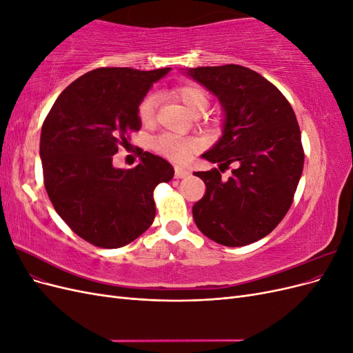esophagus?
Instances as JSON below:
<instances>
[{
    "label": "esophagus",
    "instance_id": "1",
    "mask_svg": "<svg viewBox=\"0 0 353 353\" xmlns=\"http://www.w3.org/2000/svg\"><path fill=\"white\" fill-rule=\"evenodd\" d=\"M190 175V170L188 169H183V168H175V178L181 179V178H187Z\"/></svg>",
    "mask_w": 353,
    "mask_h": 353
}]
</instances>
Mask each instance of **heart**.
Masks as SVG:
<instances>
[{
  "label": "heart",
  "mask_w": 353,
  "mask_h": 353,
  "mask_svg": "<svg viewBox=\"0 0 353 353\" xmlns=\"http://www.w3.org/2000/svg\"><path fill=\"white\" fill-rule=\"evenodd\" d=\"M174 97L183 103L187 110L193 114L205 113L210 104L209 92L200 85H181L172 90ZM157 109L156 95L148 94L138 104V117L141 123L150 125L154 121ZM200 148V143L194 137H178L172 134H162L153 141V150L170 162L184 165L193 157Z\"/></svg>",
  "instance_id": "b5f03b06"
}]
</instances>
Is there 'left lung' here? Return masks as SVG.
<instances>
[{
  "instance_id": "left-lung-1",
  "label": "left lung",
  "mask_w": 353,
  "mask_h": 353,
  "mask_svg": "<svg viewBox=\"0 0 353 353\" xmlns=\"http://www.w3.org/2000/svg\"><path fill=\"white\" fill-rule=\"evenodd\" d=\"M191 78L225 110L223 134L208 153L206 172H194L206 193L193 206L197 228L213 241L240 248L263 239L290 209L303 170L301 128L290 103L262 74L239 65L196 68ZM238 166L228 180L220 172Z\"/></svg>"
}]
</instances>
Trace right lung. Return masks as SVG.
<instances>
[{"label": "right lung", "instance_id": "add662e5", "mask_svg": "<svg viewBox=\"0 0 353 353\" xmlns=\"http://www.w3.org/2000/svg\"><path fill=\"white\" fill-rule=\"evenodd\" d=\"M170 68H99L73 81L48 112L39 154L47 194L60 218L97 248L130 244L152 225L153 191L174 176L168 160L148 152L132 169L113 156L140 131L138 104Z\"/></svg>", "mask_w": 353, "mask_h": 353}]
</instances>
